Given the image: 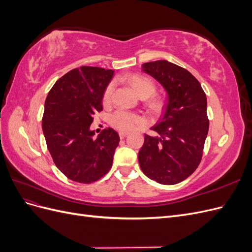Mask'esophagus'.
<instances>
[{"label":"esophagus","mask_w":252,"mask_h":252,"mask_svg":"<svg viewBox=\"0 0 252 252\" xmlns=\"http://www.w3.org/2000/svg\"><path fill=\"white\" fill-rule=\"evenodd\" d=\"M127 132H123V131H121L120 133H119V135H120V138L122 139V140H123V139H125L126 138V136H127Z\"/></svg>","instance_id":"1"}]
</instances>
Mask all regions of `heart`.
<instances>
[{
  "mask_svg": "<svg viewBox=\"0 0 252 252\" xmlns=\"http://www.w3.org/2000/svg\"><path fill=\"white\" fill-rule=\"evenodd\" d=\"M128 82L131 85L132 89L135 91V94L140 97L148 98L156 93L157 87L155 82L147 77H144V75H130V77H128ZM112 91L113 83H110L106 87L103 94V102L105 104H107L110 101ZM149 106L152 110H158L161 108L162 104L161 101L158 100V98H152L149 102ZM109 123L113 128L118 129L120 131H130L132 129L143 125L144 121L135 113L126 110H118L110 116Z\"/></svg>",
  "mask_w": 252,
  "mask_h": 252,
  "instance_id": "heart-1",
  "label": "heart"
}]
</instances>
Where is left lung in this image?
I'll use <instances>...</instances> for the list:
<instances>
[{
    "mask_svg": "<svg viewBox=\"0 0 252 252\" xmlns=\"http://www.w3.org/2000/svg\"><path fill=\"white\" fill-rule=\"evenodd\" d=\"M142 70L165 89L163 116L145 134L139 164L146 177L163 185H174L191 175L199 166L209 121L207 97L200 82L185 68L166 60L148 62Z\"/></svg>",
    "mask_w": 252,
    "mask_h": 252,
    "instance_id": "8db88e82",
    "label": "left lung"
}]
</instances>
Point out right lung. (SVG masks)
<instances>
[{
	"instance_id": "1",
	"label": "right lung",
	"mask_w": 252,
	"mask_h": 252,
	"mask_svg": "<svg viewBox=\"0 0 252 252\" xmlns=\"http://www.w3.org/2000/svg\"><path fill=\"white\" fill-rule=\"evenodd\" d=\"M114 71L82 66L59 79L45 101L43 133L58 169L89 184L109 171L120 136L112 128L94 138V114L103 110V94Z\"/></svg>"
}]
</instances>
